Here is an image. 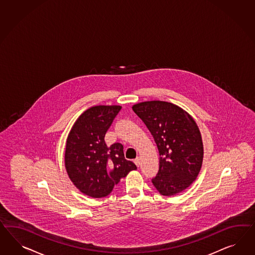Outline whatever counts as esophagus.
<instances>
[{
	"label": "esophagus",
	"mask_w": 255,
	"mask_h": 255,
	"mask_svg": "<svg viewBox=\"0 0 255 255\" xmlns=\"http://www.w3.org/2000/svg\"><path fill=\"white\" fill-rule=\"evenodd\" d=\"M134 163L137 165V167H139V165H140V159H139V157L135 158V159H134Z\"/></svg>",
	"instance_id": "obj_1"
}]
</instances>
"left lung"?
Returning <instances> with one entry per match:
<instances>
[{
	"instance_id": "obj_1",
	"label": "left lung",
	"mask_w": 255,
	"mask_h": 255,
	"mask_svg": "<svg viewBox=\"0 0 255 255\" xmlns=\"http://www.w3.org/2000/svg\"><path fill=\"white\" fill-rule=\"evenodd\" d=\"M132 109L153 135L159 152V169L152 179L163 196L186 189L197 179L203 161V143L195 120L170 102L153 101Z\"/></svg>"
}]
</instances>
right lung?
I'll list each match as a JSON object with an SVG mask.
<instances>
[{
	"mask_svg": "<svg viewBox=\"0 0 255 255\" xmlns=\"http://www.w3.org/2000/svg\"><path fill=\"white\" fill-rule=\"evenodd\" d=\"M121 108L117 105L89 108L76 120L67 138V173L73 184L89 197H107L122 178L137 169L132 161L125 158L121 143L108 147L104 140Z\"/></svg>",
	"mask_w": 255,
	"mask_h": 255,
	"instance_id": "1",
	"label": "right lung"
}]
</instances>
